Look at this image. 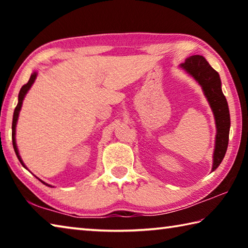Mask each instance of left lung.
Listing matches in <instances>:
<instances>
[{"label":"left lung","mask_w":248,"mask_h":248,"mask_svg":"<svg viewBox=\"0 0 248 248\" xmlns=\"http://www.w3.org/2000/svg\"><path fill=\"white\" fill-rule=\"evenodd\" d=\"M180 68L186 70L200 84L215 114L217 138L212 166V170H215L221 164L228 149L231 124L228 102L222 93L219 73L211 68V65L202 56H198V54L187 58L184 63L180 64Z\"/></svg>","instance_id":"8db88e82"}]
</instances>
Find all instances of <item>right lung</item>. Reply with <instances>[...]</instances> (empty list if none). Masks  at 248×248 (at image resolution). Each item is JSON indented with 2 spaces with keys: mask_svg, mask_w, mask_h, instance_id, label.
<instances>
[{
  "mask_svg": "<svg viewBox=\"0 0 248 248\" xmlns=\"http://www.w3.org/2000/svg\"><path fill=\"white\" fill-rule=\"evenodd\" d=\"M36 77H37V73H36V72H33V73L31 75V78H29V81H28L26 84H25V85H23V86H22V89H20V91H19V94H18V104H17V106H16L15 110H14L13 124H12V139H13V146H14L15 153H16V155H17V157H18V159H19V162L22 163V165H23L24 167H25V165H24V163H23V161H22V158H20L19 154H18L17 146H16V141H15V128H16V123H17V119H18L19 110H20V108H22L23 99H24V97H25V95H26V93L28 92V90L31 89V87L32 83L35 82ZM43 183H44V182H43ZM44 184H45V183H44ZM46 185H47V186H49V187H51V186H50V185H48V184H46Z\"/></svg>",
  "mask_w": 248,
  "mask_h": 248,
  "instance_id": "obj_1",
  "label": "right lung"
}]
</instances>
